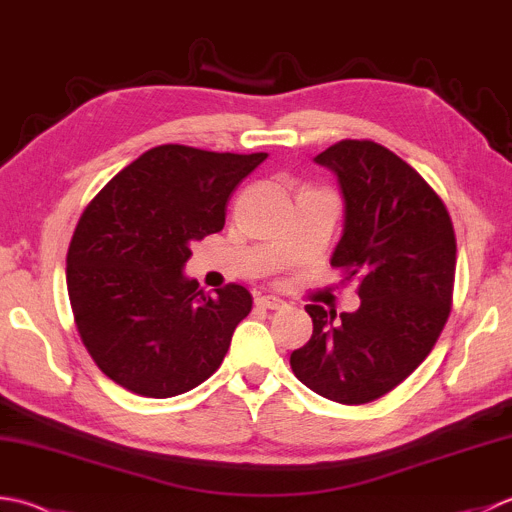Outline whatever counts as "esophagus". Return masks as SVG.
Listing matches in <instances>:
<instances>
[{
	"label": "esophagus",
	"instance_id": "esophagus-1",
	"mask_svg": "<svg viewBox=\"0 0 512 512\" xmlns=\"http://www.w3.org/2000/svg\"><path fill=\"white\" fill-rule=\"evenodd\" d=\"M257 306L268 308V310H279V308L286 306V302H284V299L275 297V295H262V297H257Z\"/></svg>",
	"mask_w": 512,
	"mask_h": 512
}]
</instances>
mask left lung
I'll use <instances>...</instances> for the list:
<instances>
[{
  "label": "left lung",
  "instance_id": "obj_1",
  "mask_svg": "<svg viewBox=\"0 0 512 512\" xmlns=\"http://www.w3.org/2000/svg\"><path fill=\"white\" fill-rule=\"evenodd\" d=\"M346 202L330 259L359 277L355 313L308 304L313 337L290 368L313 393L359 406L384 397L424 362L453 304L457 242L446 204L402 157L370 139H342L315 157Z\"/></svg>",
  "mask_w": 512,
  "mask_h": 512
}]
</instances>
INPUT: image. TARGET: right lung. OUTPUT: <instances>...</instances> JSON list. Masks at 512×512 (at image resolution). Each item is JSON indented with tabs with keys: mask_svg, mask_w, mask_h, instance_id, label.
I'll return each instance as SVG.
<instances>
[{
	"mask_svg": "<svg viewBox=\"0 0 512 512\" xmlns=\"http://www.w3.org/2000/svg\"><path fill=\"white\" fill-rule=\"evenodd\" d=\"M266 153L146 150L79 217L66 255L77 333L97 368L142 397L188 393L222 366L253 297L184 277L190 244L219 233L233 190Z\"/></svg>",
	"mask_w": 512,
	"mask_h": 512,
	"instance_id": "1",
	"label": "right lung"
}]
</instances>
